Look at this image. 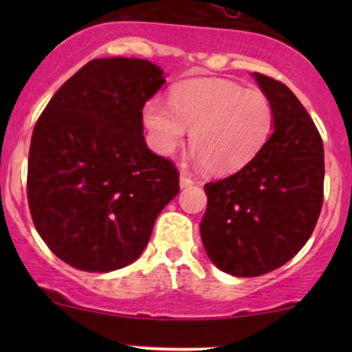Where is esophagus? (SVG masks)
<instances>
[{"instance_id": "esophagus-1", "label": "esophagus", "mask_w": 352, "mask_h": 352, "mask_svg": "<svg viewBox=\"0 0 352 352\" xmlns=\"http://www.w3.org/2000/svg\"><path fill=\"white\" fill-rule=\"evenodd\" d=\"M190 185H193V179H192V177H190L188 172L182 170L180 172V187L182 188H187V187H190Z\"/></svg>"}]
</instances>
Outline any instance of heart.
<instances>
[{
	"instance_id": "obj_1",
	"label": "heart",
	"mask_w": 352,
	"mask_h": 352,
	"mask_svg": "<svg viewBox=\"0 0 352 352\" xmlns=\"http://www.w3.org/2000/svg\"><path fill=\"white\" fill-rule=\"evenodd\" d=\"M168 106L152 99L144 120L153 148L170 155L190 132L197 160L213 173H232L250 164L273 129V107L260 91L218 79H195L173 87Z\"/></svg>"
}]
</instances>
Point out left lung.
Here are the masks:
<instances>
[{"mask_svg":"<svg viewBox=\"0 0 352 352\" xmlns=\"http://www.w3.org/2000/svg\"><path fill=\"white\" fill-rule=\"evenodd\" d=\"M273 107V134L243 168L205 184L200 235L213 265L233 276L280 268L305 246L324 197V148L316 125L280 80L253 72Z\"/></svg>","mask_w":352,"mask_h":352,"instance_id":"1","label":"left lung"}]
</instances>
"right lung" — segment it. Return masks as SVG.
Listing matches in <instances>:
<instances>
[{"instance_id":"add662e5","label":"right lung","mask_w":352,"mask_h":352,"mask_svg":"<svg viewBox=\"0 0 352 352\" xmlns=\"http://www.w3.org/2000/svg\"><path fill=\"white\" fill-rule=\"evenodd\" d=\"M144 59H92L58 89L31 137L28 204L56 256L107 273L140 256L179 193V170L144 139L142 109L162 87Z\"/></svg>"}]
</instances>
